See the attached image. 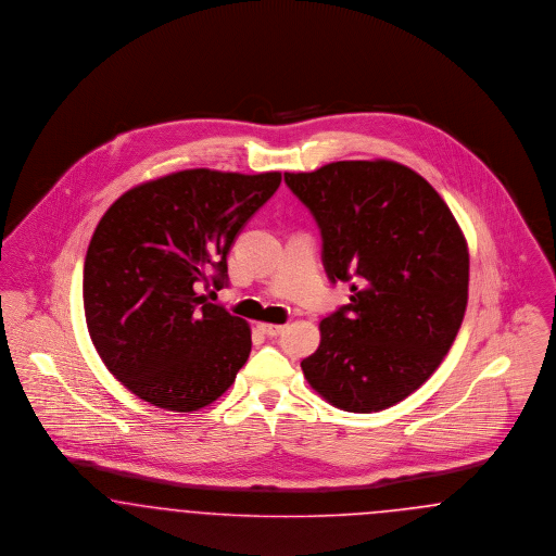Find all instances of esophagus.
Instances as JSON below:
<instances>
[{
	"mask_svg": "<svg viewBox=\"0 0 556 556\" xmlns=\"http://www.w3.org/2000/svg\"><path fill=\"white\" fill-rule=\"evenodd\" d=\"M257 328L264 332V334H267V337H278V334H282L285 332V328L287 326H282V324H257Z\"/></svg>",
	"mask_w": 556,
	"mask_h": 556,
	"instance_id": "1",
	"label": "esophagus"
}]
</instances>
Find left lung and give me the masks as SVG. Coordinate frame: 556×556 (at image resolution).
<instances>
[{
	"mask_svg": "<svg viewBox=\"0 0 556 556\" xmlns=\"http://www.w3.org/2000/svg\"><path fill=\"white\" fill-rule=\"evenodd\" d=\"M285 182L319 226L328 278L351 282V303L321 319L303 374L339 409L392 407L459 332L469 287L459 224L426 178L388 160L285 172Z\"/></svg>",
	"mask_w": 556,
	"mask_h": 556,
	"instance_id": "left-lung-1",
	"label": "left lung"
}]
</instances>
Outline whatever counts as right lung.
<instances>
[{"label":"right lung","mask_w":556,"mask_h":556,"mask_svg":"<svg viewBox=\"0 0 556 556\" xmlns=\"http://www.w3.org/2000/svg\"><path fill=\"white\" fill-rule=\"evenodd\" d=\"M280 180V172L182 169L126 191L99 219L83 271L87 328L101 362L139 399L189 413L232 387L251 328L199 289L228 285L226 255Z\"/></svg>","instance_id":"1"}]
</instances>
